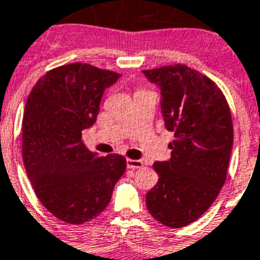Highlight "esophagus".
I'll return each mask as SVG.
<instances>
[{
    "label": "esophagus",
    "instance_id": "34e87169",
    "mask_svg": "<svg viewBox=\"0 0 260 260\" xmlns=\"http://www.w3.org/2000/svg\"><path fill=\"white\" fill-rule=\"evenodd\" d=\"M144 164L141 160H132V158H128L126 160V167L129 169H139V168L143 167Z\"/></svg>",
    "mask_w": 260,
    "mask_h": 260
}]
</instances>
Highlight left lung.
Masks as SVG:
<instances>
[{
	"label": "left lung",
	"mask_w": 260,
	"mask_h": 260,
	"mask_svg": "<svg viewBox=\"0 0 260 260\" xmlns=\"http://www.w3.org/2000/svg\"><path fill=\"white\" fill-rule=\"evenodd\" d=\"M161 88L165 126L174 132L169 161L153 164L158 181L147 193L150 215L180 229L206 213L223 186L234 140L230 107L210 78L186 64L143 70Z\"/></svg>",
	"instance_id": "1"
}]
</instances>
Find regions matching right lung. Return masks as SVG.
I'll list each match as a JSON object with an SVG mask.
<instances>
[{
  "instance_id": "1",
  "label": "right lung",
  "mask_w": 260,
  "mask_h": 260,
  "mask_svg": "<svg viewBox=\"0 0 260 260\" xmlns=\"http://www.w3.org/2000/svg\"><path fill=\"white\" fill-rule=\"evenodd\" d=\"M119 76L88 63H70L47 71L26 100V173L41 204L66 223L96 218L126 169L121 154L99 156L82 140V131L96 121L104 89Z\"/></svg>"
}]
</instances>
